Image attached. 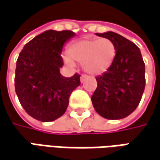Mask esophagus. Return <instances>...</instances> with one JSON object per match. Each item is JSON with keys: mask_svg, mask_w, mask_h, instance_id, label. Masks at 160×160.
<instances>
[{"mask_svg": "<svg viewBox=\"0 0 160 160\" xmlns=\"http://www.w3.org/2000/svg\"><path fill=\"white\" fill-rule=\"evenodd\" d=\"M88 78V76H87L86 74H82V76H81V78H80V80H81V82H83L85 81V79Z\"/></svg>", "mask_w": 160, "mask_h": 160, "instance_id": "1", "label": "esophagus"}]
</instances>
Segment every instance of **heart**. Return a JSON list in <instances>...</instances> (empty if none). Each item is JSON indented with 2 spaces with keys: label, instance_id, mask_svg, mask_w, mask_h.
<instances>
[{
  "label": "heart",
  "instance_id": "1",
  "mask_svg": "<svg viewBox=\"0 0 160 160\" xmlns=\"http://www.w3.org/2000/svg\"><path fill=\"white\" fill-rule=\"evenodd\" d=\"M116 55L115 45L108 38H86L74 42L69 48V56L73 60L83 62L84 70L91 75L106 71L112 65ZM67 64L73 62L66 57Z\"/></svg>",
  "mask_w": 160,
  "mask_h": 160
}]
</instances>
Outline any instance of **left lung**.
Segmentation results:
<instances>
[{
	"label": "left lung",
	"instance_id": "left-lung-1",
	"mask_svg": "<svg viewBox=\"0 0 160 160\" xmlns=\"http://www.w3.org/2000/svg\"><path fill=\"white\" fill-rule=\"evenodd\" d=\"M112 41L116 55L110 68L97 77L98 87L91 97L99 115L107 119H121L132 113L145 91V62L135 43L118 33H97Z\"/></svg>",
	"mask_w": 160,
	"mask_h": 160
}]
</instances>
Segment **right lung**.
<instances>
[{"mask_svg": "<svg viewBox=\"0 0 160 160\" xmlns=\"http://www.w3.org/2000/svg\"><path fill=\"white\" fill-rule=\"evenodd\" d=\"M76 34L47 30L23 47L16 61L15 88L25 112L35 119L51 122L64 114L71 92L80 85V75L64 78L61 57L63 44Z\"/></svg>", "mask_w": 160, "mask_h": 160, "instance_id": "1", "label": "right lung"}]
</instances>
